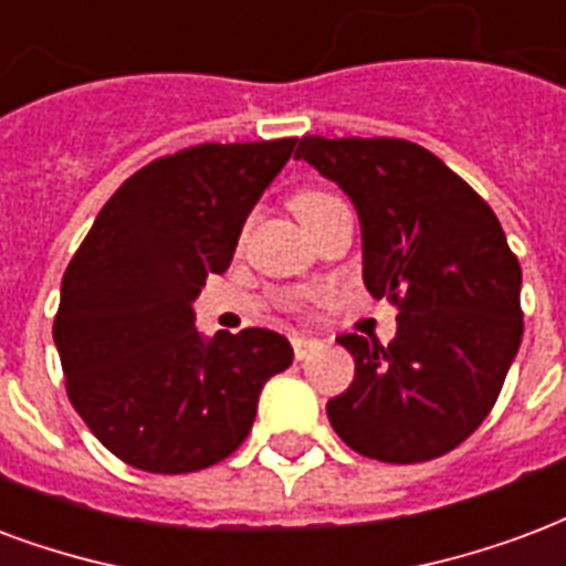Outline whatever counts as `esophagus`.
Segmentation results:
<instances>
[{
    "label": "esophagus",
    "instance_id": "34e87169",
    "mask_svg": "<svg viewBox=\"0 0 566 566\" xmlns=\"http://www.w3.org/2000/svg\"><path fill=\"white\" fill-rule=\"evenodd\" d=\"M291 344H293V356H296V359H308V356L321 347L317 340L305 338V335H291Z\"/></svg>",
    "mask_w": 566,
    "mask_h": 566
}]
</instances>
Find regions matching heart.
<instances>
[{
	"instance_id": "1",
	"label": "heart",
	"mask_w": 566,
	"mask_h": 566,
	"mask_svg": "<svg viewBox=\"0 0 566 566\" xmlns=\"http://www.w3.org/2000/svg\"><path fill=\"white\" fill-rule=\"evenodd\" d=\"M335 196H329V192H323V189H302V192H296L291 201L293 213L300 216H308L312 210H317L321 205H326V201H332Z\"/></svg>"
}]
</instances>
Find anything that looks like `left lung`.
Here are the masks:
<instances>
[{"mask_svg":"<svg viewBox=\"0 0 566 566\" xmlns=\"http://www.w3.org/2000/svg\"><path fill=\"white\" fill-rule=\"evenodd\" d=\"M296 159L359 210L365 287L398 308V335H340L350 388L326 403L335 433L382 463H424L472 437L523 340V270L493 207L407 139L302 136Z\"/></svg>","mask_w":566,"mask_h":566,"instance_id":"left-lung-1","label":"left lung"}]
</instances>
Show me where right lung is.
Returning <instances> with one entry per match:
<instances>
[{"label":"right lung","mask_w":566,"mask_h":566,"mask_svg":"<svg viewBox=\"0 0 566 566\" xmlns=\"http://www.w3.org/2000/svg\"><path fill=\"white\" fill-rule=\"evenodd\" d=\"M296 139L207 142L154 159L103 205L62 279L53 338L73 409L127 465L187 474L243 446L258 395L291 368L270 329L196 332L210 273H226L254 201Z\"/></svg>","instance_id":"add662e5"}]
</instances>
